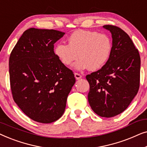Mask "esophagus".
<instances>
[{"label": "esophagus", "mask_w": 147, "mask_h": 147, "mask_svg": "<svg viewBox=\"0 0 147 147\" xmlns=\"http://www.w3.org/2000/svg\"><path fill=\"white\" fill-rule=\"evenodd\" d=\"M74 76H75L76 80H80V78H82V76L80 75V74L78 73H75L74 74Z\"/></svg>", "instance_id": "obj_1"}]
</instances>
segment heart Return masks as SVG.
Here are the masks:
<instances>
[{
  "label": "heart",
  "instance_id": "heart-1",
  "mask_svg": "<svg viewBox=\"0 0 147 147\" xmlns=\"http://www.w3.org/2000/svg\"><path fill=\"white\" fill-rule=\"evenodd\" d=\"M112 49V41L106 34L78 30L70 35L68 44L58 43L54 52L66 66L71 65L80 57L81 59L74 65L76 69L97 71L107 63Z\"/></svg>",
  "mask_w": 147,
  "mask_h": 147
}]
</instances>
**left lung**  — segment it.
<instances>
[{
	"mask_svg": "<svg viewBox=\"0 0 147 147\" xmlns=\"http://www.w3.org/2000/svg\"><path fill=\"white\" fill-rule=\"evenodd\" d=\"M112 37V49L102 69L86 76L90 84L88 102L98 116H115L124 112L140 86V57L128 34L118 27L103 26Z\"/></svg>",
	"mask_w": 147,
	"mask_h": 147,
	"instance_id": "left-lung-1",
	"label": "left lung"
}]
</instances>
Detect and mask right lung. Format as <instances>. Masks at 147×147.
I'll return each instance as SVG.
<instances>
[{"instance_id": "right-lung-1", "label": "right lung", "mask_w": 147, "mask_h": 147, "mask_svg": "<svg viewBox=\"0 0 147 147\" xmlns=\"http://www.w3.org/2000/svg\"><path fill=\"white\" fill-rule=\"evenodd\" d=\"M65 33L30 28L20 37L9 57L14 101L34 121L51 123L63 115L76 82L74 72L56 57L54 43Z\"/></svg>"}]
</instances>
